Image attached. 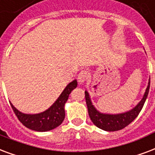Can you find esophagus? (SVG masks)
<instances>
[{"mask_svg":"<svg viewBox=\"0 0 155 155\" xmlns=\"http://www.w3.org/2000/svg\"><path fill=\"white\" fill-rule=\"evenodd\" d=\"M88 77V72H87L86 71H82L78 75V81H79V83H80V84H84V83L87 80Z\"/></svg>","mask_w":155,"mask_h":155,"instance_id":"esophagus-1","label":"esophagus"}]
</instances>
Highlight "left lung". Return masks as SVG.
Returning <instances> with one entry per match:
<instances>
[{
	"label": "left lung",
	"mask_w": 155,
	"mask_h": 155,
	"mask_svg": "<svg viewBox=\"0 0 155 155\" xmlns=\"http://www.w3.org/2000/svg\"><path fill=\"white\" fill-rule=\"evenodd\" d=\"M150 84V78L149 79L148 85L146 89V92L144 93L143 97L138 102L137 105L135 107H133V109L126 112L120 113V114H106V113H101L97 110L96 107L93 105L89 93L86 90L84 93H85V100L87 107H88V115L90 117L93 124L107 132L119 131L127 127V125L131 124L137 117L142 109L145 101L148 96Z\"/></svg>",
	"instance_id": "left-lung-1"
}]
</instances>
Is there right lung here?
I'll return each mask as SVG.
<instances>
[{"instance_id": "right-lung-1", "label": "right lung", "mask_w": 155, "mask_h": 155, "mask_svg": "<svg viewBox=\"0 0 155 155\" xmlns=\"http://www.w3.org/2000/svg\"><path fill=\"white\" fill-rule=\"evenodd\" d=\"M77 84L76 80L70 82L54 103L46 110L38 114H24L16 109L11 102L9 103L18 119L25 127L37 132L50 131L58 127L63 122L65 119V104L70 93L77 87Z\"/></svg>"}]
</instances>
